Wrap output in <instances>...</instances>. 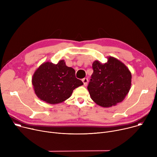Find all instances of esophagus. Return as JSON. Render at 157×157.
Returning a JSON list of instances; mask_svg holds the SVG:
<instances>
[{
  "label": "esophagus",
  "instance_id": "obj_1",
  "mask_svg": "<svg viewBox=\"0 0 157 157\" xmlns=\"http://www.w3.org/2000/svg\"><path fill=\"white\" fill-rule=\"evenodd\" d=\"M82 82L83 83V86H87V83H88V78H84L82 79Z\"/></svg>",
  "mask_w": 157,
  "mask_h": 157
}]
</instances>
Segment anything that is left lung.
<instances>
[{
    "instance_id": "obj_1",
    "label": "left lung",
    "mask_w": 157,
    "mask_h": 157,
    "mask_svg": "<svg viewBox=\"0 0 157 157\" xmlns=\"http://www.w3.org/2000/svg\"><path fill=\"white\" fill-rule=\"evenodd\" d=\"M92 69L87 86L91 99L104 107L122 102L131 85V74L126 66L116 58L109 57L104 64L95 60Z\"/></svg>"
}]
</instances>
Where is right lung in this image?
<instances>
[{"label": "right lung", "instance_id": "right-lung-1", "mask_svg": "<svg viewBox=\"0 0 157 157\" xmlns=\"http://www.w3.org/2000/svg\"><path fill=\"white\" fill-rule=\"evenodd\" d=\"M32 83L38 97L52 104L68 99L75 89L83 84L75 77V70L67 67L64 60L57 64H42L34 72Z\"/></svg>", "mask_w": 157, "mask_h": 157}]
</instances>
